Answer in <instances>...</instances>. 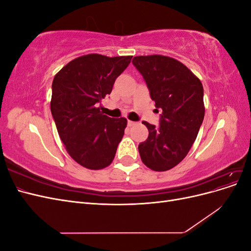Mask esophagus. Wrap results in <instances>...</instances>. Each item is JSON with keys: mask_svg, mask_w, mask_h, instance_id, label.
<instances>
[{"mask_svg": "<svg viewBox=\"0 0 251 251\" xmlns=\"http://www.w3.org/2000/svg\"><path fill=\"white\" fill-rule=\"evenodd\" d=\"M135 125H136L135 121H132V120H128V121H127V126H135Z\"/></svg>", "mask_w": 251, "mask_h": 251, "instance_id": "1", "label": "esophagus"}]
</instances>
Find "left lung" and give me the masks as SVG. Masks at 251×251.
I'll return each instance as SVG.
<instances>
[{"instance_id": "left-lung-1", "label": "left lung", "mask_w": 251, "mask_h": 251, "mask_svg": "<svg viewBox=\"0 0 251 251\" xmlns=\"http://www.w3.org/2000/svg\"><path fill=\"white\" fill-rule=\"evenodd\" d=\"M132 62L146 80L156 108L162 110L159 127L142 121L149 137L138 146L140 158L151 170L169 171L183 160L199 133L205 113L203 86L173 57L135 56Z\"/></svg>"}]
</instances>
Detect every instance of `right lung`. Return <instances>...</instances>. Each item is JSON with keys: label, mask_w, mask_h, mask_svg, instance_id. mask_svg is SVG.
<instances>
[{"label": "right lung", "mask_w": 251, "mask_h": 251, "mask_svg": "<svg viewBox=\"0 0 251 251\" xmlns=\"http://www.w3.org/2000/svg\"><path fill=\"white\" fill-rule=\"evenodd\" d=\"M131 59L91 53L72 59L53 78L52 116L68 154L83 168L102 170L115 157L127 120L103 115L98 103Z\"/></svg>", "instance_id": "1"}]
</instances>
